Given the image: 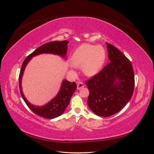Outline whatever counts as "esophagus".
Here are the masks:
<instances>
[{
  "label": "esophagus",
  "mask_w": 154,
  "mask_h": 154,
  "mask_svg": "<svg viewBox=\"0 0 154 154\" xmlns=\"http://www.w3.org/2000/svg\"><path fill=\"white\" fill-rule=\"evenodd\" d=\"M77 84V89H81V88L84 87V84L82 82H78Z\"/></svg>",
  "instance_id": "1"
}]
</instances>
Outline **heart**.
<instances>
[{"mask_svg": "<svg viewBox=\"0 0 154 154\" xmlns=\"http://www.w3.org/2000/svg\"><path fill=\"white\" fill-rule=\"evenodd\" d=\"M105 51L100 45L83 44L79 47L72 56V63L82 66L83 72L88 76L97 73L103 64Z\"/></svg>", "mask_w": 154, "mask_h": 154, "instance_id": "obj_1", "label": "heart"}]
</instances>
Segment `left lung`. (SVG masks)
Wrapping results in <instances>:
<instances>
[{"instance_id": "8db88e82", "label": "left lung", "mask_w": 154, "mask_h": 154, "mask_svg": "<svg viewBox=\"0 0 154 154\" xmlns=\"http://www.w3.org/2000/svg\"><path fill=\"white\" fill-rule=\"evenodd\" d=\"M106 45L110 62L86 82L89 91V109L96 115L104 117L122 110L131 98L134 88V74L130 60L113 45L107 42Z\"/></svg>"}]
</instances>
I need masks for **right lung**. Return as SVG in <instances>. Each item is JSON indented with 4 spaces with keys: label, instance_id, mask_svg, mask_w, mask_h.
<instances>
[{
    "label": "right lung",
    "instance_id": "add662e5",
    "mask_svg": "<svg viewBox=\"0 0 154 154\" xmlns=\"http://www.w3.org/2000/svg\"><path fill=\"white\" fill-rule=\"evenodd\" d=\"M66 41H53L42 45L30 54L28 55L23 63L19 75V86L20 93L23 99L29 109L37 116L45 119H54L61 116L64 112L68 105L69 104L71 97L77 89V84L75 82H71L64 80L63 81L60 92L56 97L49 103L42 106H35L30 104L23 94L21 90V78L25 66L32 57L42 53H52L58 54L63 57L65 56L67 51Z\"/></svg>",
    "mask_w": 154,
    "mask_h": 154
}]
</instances>
